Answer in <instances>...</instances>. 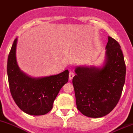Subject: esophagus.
<instances>
[{"mask_svg": "<svg viewBox=\"0 0 133 133\" xmlns=\"http://www.w3.org/2000/svg\"><path fill=\"white\" fill-rule=\"evenodd\" d=\"M74 75H75V74H74V72H69V75H68V76H69V79L70 80H72V78H73V77H74Z\"/></svg>", "mask_w": 133, "mask_h": 133, "instance_id": "obj_1", "label": "esophagus"}]
</instances>
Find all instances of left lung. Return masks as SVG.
I'll use <instances>...</instances> for the list:
<instances>
[{
    "instance_id": "obj_1",
    "label": "left lung",
    "mask_w": 133,
    "mask_h": 133,
    "mask_svg": "<svg viewBox=\"0 0 133 133\" xmlns=\"http://www.w3.org/2000/svg\"><path fill=\"white\" fill-rule=\"evenodd\" d=\"M106 49L102 68L77 67L72 80L77 108L89 117L109 114L118 103L125 83L126 66L121 45L108 37Z\"/></svg>"
}]
</instances>
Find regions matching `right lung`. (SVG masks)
<instances>
[{
    "mask_svg": "<svg viewBox=\"0 0 133 133\" xmlns=\"http://www.w3.org/2000/svg\"><path fill=\"white\" fill-rule=\"evenodd\" d=\"M17 38L8 56L7 73L10 92L18 107L29 115H42L51 110L61 88L68 81V70L56 75L34 78L19 70L16 58Z\"/></svg>",
    "mask_w": 133,
    "mask_h": 133,
    "instance_id": "right-lung-1",
    "label": "right lung"
}]
</instances>
